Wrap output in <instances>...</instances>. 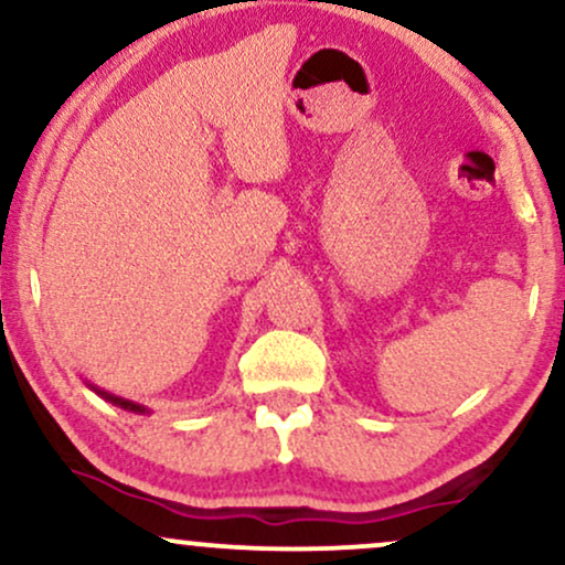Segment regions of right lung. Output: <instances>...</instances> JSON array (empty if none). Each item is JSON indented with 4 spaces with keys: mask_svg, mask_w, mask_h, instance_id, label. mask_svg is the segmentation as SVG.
Masks as SVG:
<instances>
[{
    "mask_svg": "<svg viewBox=\"0 0 565 565\" xmlns=\"http://www.w3.org/2000/svg\"><path fill=\"white\" fill-rule=\"evenodd\" d=\"M103 395V398L106 401H111L114 406H119V408H127V412H135V414H146V408L142 406H138V404H132V401H125V398H116V395H111V393H106V391H97Z\"/></svg>",
    "mask_w": 565,
    "mask_h": 565,
    "instance_id": "1",
    "label": "right lung"
}]
</instances>
